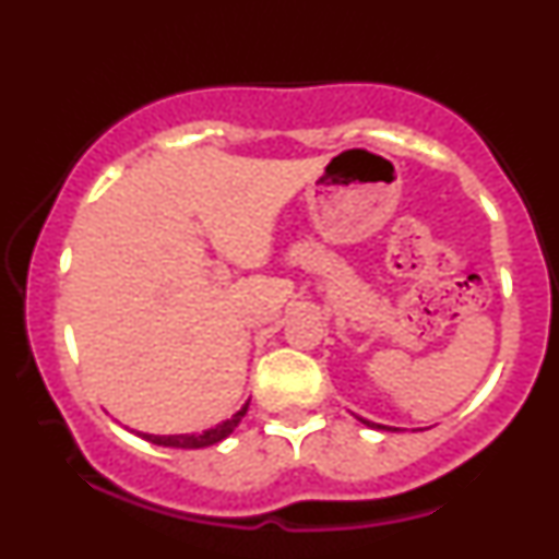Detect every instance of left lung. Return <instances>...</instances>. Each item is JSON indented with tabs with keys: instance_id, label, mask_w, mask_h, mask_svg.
I'll list each match as a JSON object with an SVG mask.
<instances>
[{
	"instance_id": "obj_1",
	"label": "left lung",
	"mask_w": 559,
	"mask_h": 559,
	"mask_svg": "<svg viewBox=\"0 0 559 559\" xmlns=\"http://www.w3.org/2000/svg\"><path fill=\"white\" fill-rule=\"evenodd\" d=\"M364 425H367V428H373V430H399V428H389V425H379V423H371V420H364V418H359Z\"/></svg>"
}]
</instances>
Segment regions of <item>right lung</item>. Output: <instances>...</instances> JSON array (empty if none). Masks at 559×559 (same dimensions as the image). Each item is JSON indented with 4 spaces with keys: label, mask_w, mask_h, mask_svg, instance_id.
<instances>
[{
    "label": "right lung",
    "mask_w": 559,
    "mask_h": 559,
    "mask_svg": "<svg viewBox=\"0 0 559 559\" xmlns=\"http://www.w3.org/2000/svg\"><path fill=\"white\" fill-rule=\"evenodd\" d=\"M249 411V401L241 405V411L231 415L229 420L215 425V428L202 430L198 435H148V432H136L139 438L148 440L151 444H160V448H178V450H200V448H210V444H217L225 438H229L235 432L237 425L241 423Z\"/></svg>",
    "instance_id": "1"
}]
</instances>
